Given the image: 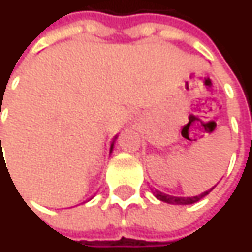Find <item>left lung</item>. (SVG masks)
I'll use <instances>...</instances> for the list:
<instances>
[{"label":"left lung","instance_id":"obj_1","mask_svg":"<svg viewBox=\"0 0 252 252\" xmlns=\"http://www.w3.org/2000/svg\"><path fill=\"white\" fill-rule=\"evenodd\" d=\"M212 189H213V188H212ZM212 189H209V191H206V192H203V194H200V195H195V197H172V195L163 194V192H160V191H158V189H155L153 194H155V197L159 198L160 201H165V203H169V204H192V203H197L198 200H201L204 195H207Z\"/></svg>","mask_w":252,"mask_h":252}]
</instances>
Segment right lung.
<instances>
[{
  "instance_id": "right-lung-1",
  "label": "right lung",
  "mask_w": 252,
  "mask_h": 252,
  "mask_svg": "<svg viewBox=\"0 0 252 252\" xmlns=\"http://www.w3.org/2000/svg\"><path fill=\"white\" fill-rule=\"evenodd\" d=\"M0 137H1V135H0ZM111 150H112V147H111Z\"/></svg>"
}]
</instances>
